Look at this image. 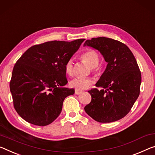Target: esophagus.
<instances>
[{
  "instance_id": "34e87169",
  "label": "esophagus",
  "mask_w": 155,
  "mask_h": 155,
  "mask_svg": "<svg viewBox=\"0 0 155 155\" xmlns=\"http://www.w3.org/2000/svg\"><path fill=\"white\" fill-rule=\"evenodd\" d=\"M82 91H79V90H77V89L75 90V94L76 95H79L80 94H82Z\"/></svg>"
}]
</instances>
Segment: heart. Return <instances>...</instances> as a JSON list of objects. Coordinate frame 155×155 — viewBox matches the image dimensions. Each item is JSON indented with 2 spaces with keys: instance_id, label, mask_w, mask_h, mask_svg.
Masks as SVG:
<instances>
[{
  "instance_id": "obj_1",
  "label": "heart",
  "mask_w": 155,
  "mask_h": 155,
  "mask_svg": "<svg viewBox=\"0 0 155 155\" xmlns=\"http://www.w3.org/2000/svg\"><path fill=\"white\" fill-rule=\"evenodd\" d=\"M81 59L92 68L94 71H97L96 66L98 65L100 57L98 53L94 49H88L81 55ZM64 71L68 76H72L73 74V66L72 59L66 61L64 65ZM93 84V80L91 78H76L70 82V87L77 90H84L89 88Z\"/></svg>"
}]
</instances>
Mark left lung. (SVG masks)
Returning a JSON list of instances; mask_svg holds the SVG:
<instances>
[{"mask_svg": "<svg viewBox=\"0 0 155 155\" xmlns=\"http://www.w3.org/2000/svg\"><path fill=\"white\" fill-rule=\"evenodd\" d=\"M84 46L101 52L107 66L89 92L91 101L85 106L88 115L99 123L118 120L130 112L140 94L141 74L134 54L125 44L107 37L92 38Z\"/></svg>", "mask_w": 155, "mask_h": 155, "instance_id": "1", "label": "left lung"}]
</instances>
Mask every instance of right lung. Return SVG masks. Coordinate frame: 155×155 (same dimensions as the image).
Instances as JSON below:
<instances>
[{"label":"right lung","mask_w":155,"mask_h":155,"mask_svg":"<svg viewBox=\"0 0 155 155\" xmlns=\"http://www.w3.org/2000/svg\"><path fill=\"white\" fill-rule=\"evenodd\" d=\"M84 40L35 45L16 61L9 89L14 107L25 121L46 126L58 117L64 99L75 93L64 87L68 82L64 65Z\"/></svg>","instance_id":"obj_1"}]
</instances>
